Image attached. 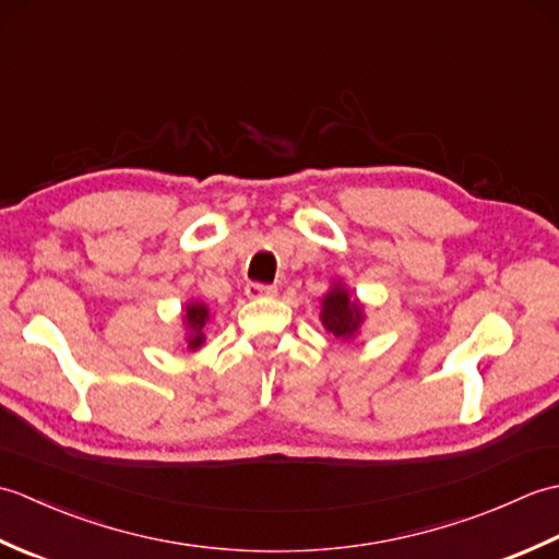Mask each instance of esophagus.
Masks as SVG:
<instances>
[{
  "instance_id": "obj_1",
  "label": "esophagus",
  "mask_w": 559,
  "mask_h": 559,
  "mask_svg": "<svg viewBox=\"0 0 559 559\" xmlns=\"http://www.w3.org/2000/svg\"><path fill=\"white\" fill-rule=\"evenodd\" d=\"M276 293H278L276 286H264V283H247V286H245V295H247V298H252V300L273 298Z\"/></svg>"
}]
</instances>
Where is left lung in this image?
I'll return each instance as SVG.
<instances>
[{
  "instance_id": "obj_1",
  "label": "left lung",
  "mask_w": 559,
  "mask_h": 559,
  "mask_svg": "<svg viewBox=\"0 0 559 559\" xmlns=\"http://www.w3.org/2000/svg\"><path fill=\"white\" fill-rule=\"evenodd\" d=\"M324 329L341 343H350L360 336L365 324V305L355 298L343 281H331L329 290L322 295V312H319Z\"/></svg>"
}]
</instances>
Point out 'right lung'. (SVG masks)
I'll use <instances>...</instances> for the list:
<instances>
[{
	"mask_svg": "<svg viewBox=\"0 0 559 559\" xmlns=\"http://www.w3.org/2000/svg\"><path fill=\"white\" fill-rule=\"evenodd\" d=\"M182 329H185V343L189 350H199L206 343V326L211 322V310L204 300H189L185 302L182 312Z\"/></svg>",
	"mask_w": 559,
	"mask_h": 559,
	"instance_id": "add662e5",
	"label": "right lung"
}]
</instances>
